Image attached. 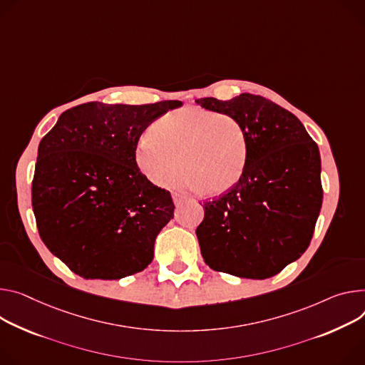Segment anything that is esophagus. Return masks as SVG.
Instances as JSON below:
<instances>
[{
    "label": "esophagus",
    "instance_id": "34e87169",
    "mask_svg": "<svg viewBox=\"0 0 365 365\" xmlns=\"http://www.w3.org/2000/svg\"><path fill=\"white\" fill-rule=\"evenodd\" d=\"M172 197H173V202H175V205H180L183 201H185V196L183 195H180V193H173L172 195Z\"/></svg>",
    "mask_w": 365,
    "mask_h": 365
}]
</instances>
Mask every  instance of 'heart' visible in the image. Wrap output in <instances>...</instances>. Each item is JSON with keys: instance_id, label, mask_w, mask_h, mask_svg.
Returning a JSON list of instances; mask_svg holds the SVG:
<instances>
[{"instance_id": "heart-1", "label": "heart", "mask_w": 365, "mask_h": 365, "mask_svg": "<svg viewBox=\"0 0 365 365\" xmlns=\"http://www.w3.org/2000/svg\"><path fill=\"white\" fill-rule=\"evenodd\" d=\"M148 134L137 144L135 161L158 187L173 186L183 169L186 189L211 195L227 192L243 176L249 154L246 132L228 113L185 108L154 120Z\"/></svg>"}]
</instances>
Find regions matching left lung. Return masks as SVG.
I'll return each instance as SVG.
<instances>
[{"label": "left lung", "mask_w": 365, "mask_h": 365, "mask_svg": "<svg viewBox=\"0 0 365 365\" xmlns=\"http://www.w3.org/2000/svg\"><path fill=\"white\" fill-rule=\"evenodd\" d=\"M195 102L235 116L249 147L240 180L201 202V255L214 271L271 278L300 257L313 237L323 200L319 147L291 112L262 96Z\"/></svg>", "instance_id": "obj_1"}]
</instances>
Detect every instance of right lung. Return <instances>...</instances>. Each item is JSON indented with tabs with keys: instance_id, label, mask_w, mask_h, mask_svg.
Wrapping results in <instances>:
<instances>
[{
	"instance_id": "right-lung-1",
	"label": "right lung",
	"mask_w": 365,
	"mask_h": 365,
	"mask_svg": "<svg viewBox=\"0 0 365 365\" xmlns=\"http://www.w3.org/2000/svg\"><path fill=\"white\" fill-rule=\"evenodd\" d=\"M180 106L88 102L65 110L42 138L31 207L42 242L74 274L119 279L151 263L175 204L141 173L135 150L150 123Z\"/></svg>"
}]
</instances>
